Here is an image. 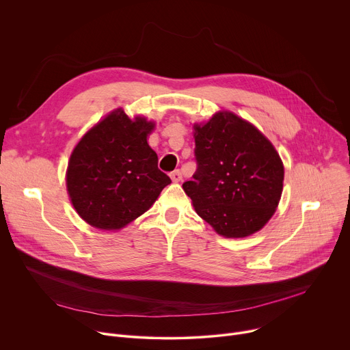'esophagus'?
<instances>
[{
  "instance_id": "esophagus-1",
  "label": "esophagus",
  "mask_w": 350,
  "mask_h": 350,
  "mask_svg": "<svg viewBox=\"0 0 350 350\" xmlns=\"http://www.w3.org/2000/svg\"><path fill=\"white\" fill-rule=\"evenodd\" d=\"M170 178H172L174 183H178V181H181L183 174H181V172H180V170H174V172H172V173H170Z\"/></svg>"
}]
</instances>
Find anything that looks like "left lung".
I'll use <instances>...</instances> for the list:
<instances>
[{
	"mask_svg": "<svg viewBox=\"0 0 350 350\" xmlns=\"http://www.w3.org/2000/svg\"><path fill=\"white\" fill-rule=\"evenodd\" d=\"M195 129L196 170L183 188L196 213L227 238L260 230L275 212L284 181L271 142L231 112Z\"/></svg>",
	"mask_w": 350,
	"mask_h": 350,
	"instance_id": "obj_1",
	"label": "left lung"
}]
</instances>
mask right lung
<instances>
[{
	"instance_id": "add662e5",
	"label": "right lung",
	"mask_w": 350,
	"mask_h": 350,
	"mask_svg": "<svg viewBox=\"0 0 350 350\" xmlns=\"http://www.w3.org/2000/svg\"><path fill=\"white\" fill-rule=\"evenodd\" d=\"M154 123L131 120L118 109L94 126L76 145L66 184L81 219L101 230H119L146 212L172 183L158 169L146 142Z\"/></svg>"
}]
</instances>
